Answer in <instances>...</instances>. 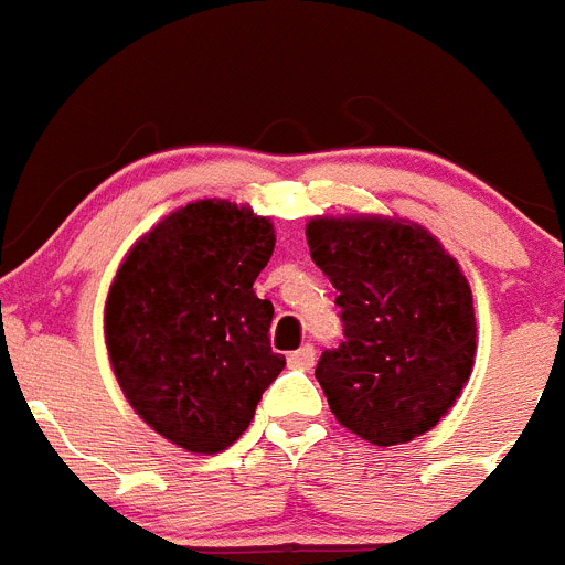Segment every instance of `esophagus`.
I'll return each mask as SVG.
<instances>
[{"label": "esophagus", "mask_w": 565, "mask_h": 565, "mask_svg": "<svg viewBox=\"0 0 565 565\" xmlns=\"http://www.w3.org/2000/svg\"><path fill=\"white\" fill-rule=\"evenodd\" d=\"M289 365L300 367V371H309V367L315 365V348L303 345L298 348V351H292V354H289Z\"/></svg>", "instance_id": "1"}]
</instances>
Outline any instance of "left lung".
<instances>
[{"mask_svg":"<svg viewBox=\"0 0 565 565\" xmlns=\"http://www.w3.org/2000/svg\"><path fill=\"white\" fill-rule=\"evenodd\" d=\"M315 265L334 284L345 342L315 376L334 418L373 446L437 426L468 384L477 318L468 278L435 234L382 214L312 217Z\"/></svg>","mask_w":565,"mask_h":565,"instance_id":"left-lung-1","label":"left lung"}]
</instances>
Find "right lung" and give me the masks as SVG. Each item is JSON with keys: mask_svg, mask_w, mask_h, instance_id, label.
<instances>
[{"mask_svg": "<svg viewBox=\"0 0 565 565\" xmlns=\"http://www.w3.org/2000/svg\"><path fill=\"white\" fill-rule=\"evenodd\" d=\"M276 247L270 217L205 198L136 239L105 298V348L125 398L163 440L217 455L250 426L287 360L273 303L253 292Z\"/></svg>", "mask_w": 565, "mask_h": 565, "instance_id": "obj_1", "label": "right lung"}]
</instances>
